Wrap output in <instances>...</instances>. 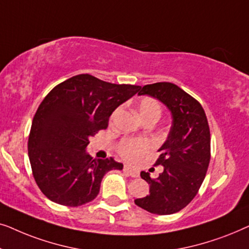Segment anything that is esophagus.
I'll return each instance as SVG.
<instances>
[{
    "label": "esophagus",
    "mask_w": 249,
    "mask_h": 249,
    "mask_svg": "<svg viewBox=\"0 0 249 249\" xmlns=\"http://www.w3.org/2000/svg\"><path fill=\"white\" fill-rule=\"evenodd\" d=\"M124 171L125 173H127V175H129L130 177H132V178H137V177L139 176L138 171H136V170L131 169L130 166H127V165H125L124 168Z\"/></svg>",
    "instance_id": "34e87169"
}]
</instances>
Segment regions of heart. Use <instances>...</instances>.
I'll return each instance as SVG.
<instances>
[{
	"instance_id": "heart-1",
	"label": "heart",
	"mask_w": 249,
	"mask_h": 249,
	"mask_svg": "<svg viewBox=\"0 0 249 249\" xmlns=\"http://www.w3.org/2000/svg\"><path fill=\"white\" fill-rule=\"evenodd\" d=\"M138 112L142 120L148 119H156L159 120L162 114V107L160 102L154 97L145 96L138 102ZM117 111L112 117H114ZM153 148L151 141L144 138H125L121 141L118 145V153L122 159L127 161H136L148 154Z\"/></svg>"
}]
</instances>
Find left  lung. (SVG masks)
I'll return each mask as SVG.
<instances>
[{
    "mask_svg": "<svg viewBox=\"0 0 249 249\" xmlns=\"http://www.w3.org/2000/svg\"><path fill=\"white\" fill-rule=\"evenodd\" d=\"M138 95L158 98L172 113V127L155 165H163L156 179L148 172L141 177L149 185V195L135 204L149 213L168 215L181 211L197 195L211 160V134L205 111L188 93L171 83L139 88Z\"/></svg>",
    "mask_w": 249,
    "mask_h": 249,
    "instance_id": "1",
    "label": "left lung"
}]
</instances>
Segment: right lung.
Returning a JSON list of instances; mask_svg holds the SVG:
<instances>
[{"label":"right lung","mask_w":249,"mask_h":249,"mask_svg":"<svg viewBox=\"0 0 249 249\" xmlns=\"http://www.w3.org/2000/svg\"><path fill=\"white\" fill-rule=\"evenodd\" d=\"M141 86L117 85L88 73L56 85L33 119L28 155L34 179L47 198L77 207L100 193L110 170H122L113 159H93L86 151L89 137L107 128L108 118Z\"/></svg>","instance_id":"obj_1"}]
</instances>
